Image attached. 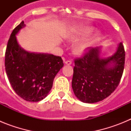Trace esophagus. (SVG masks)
Here are the masks:
<instances>
[{"label":"esophagus","mask_w":131,"mask_h":131,"mask_svg":"<svg viewBox=\"0 0 131 131\" xmlns=\"http://www.w3.org/2000/svg\"><path fill=\"white\" fill-rule=\"evenodd\" d=\"M65 63L67 65H71L72 64V62L69 61V60H68V61H66V62H65Z\"/></svg>","instance_id":"esophagus-1"}]
</instances>
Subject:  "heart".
<instances>
[{
	"mask_svg": "<svg viewBox=\"0 0 131 131\" xmlns=\"http://www.w3.org/2000/svg\"><path fill=\"white\" fill-rule=\"evenodd\" d=\"M94 31V29L90 27H84L79 29H76L72 31L70 34L68 35L67 39L69 42H75L79 39L92 33ZM99 38V35L96 34L89 39L84 40L81 42H78L75 45L73 48V52L77 55H81L86 52L90 47L93 45L96 41H97Z\"/></svg>",
	"mask_w": 131,
	"mask_h": 131,
	"instance_id": "obj_1",
	"label": "heart"
}]
</instances>
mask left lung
<instances>
[{
	"mask_svg": "<svg viewBox=\"0 0 131 131\" xmlns=\"http://www.w3.org/2000/svg\"><path fill=\"white\" fill-rule=\"evenodd\" d=\"M100 54V47L89 48L84 56L75 60L72 89L83 102H98L108 97L122 77L125 60L122 42L110 57L101 58Z\"/></svg>",
	"mask_w": 131,
	"mask_h": 131,
	"instance_id": "left-lung-1",
	"label": "left lung"
}]
</instances>
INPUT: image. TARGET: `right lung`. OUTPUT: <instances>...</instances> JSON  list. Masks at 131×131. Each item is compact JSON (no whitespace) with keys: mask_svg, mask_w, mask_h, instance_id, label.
Listing matches in <instances>:
<instances>
[{"mask_svg":"<svg viewBox=\"0 0 131 131\" xmlns=\"http://www.w3.org/2000/svg\"><path fill=\"white\" fill-rule=\"evenodd\" d=\"M25 25L22 21L13 30L7 44L5 69L12 87L19 96L28 102L46 98L53 81L63 66L60 56L29 52L18 44L16 35Z\"/></svg>","mask_w":131,"mask_h":131,"instance_id":"right-lung-1","label":"right lung"}]
</instances>
